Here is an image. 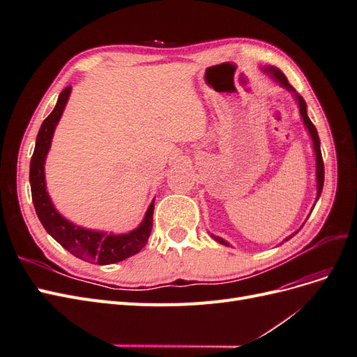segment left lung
<instances>
[{
    "instance_id": "left-lung-1",
    "label": "left lung",
    "mask_w": 357,
    "mask_h": 357,
    "mask_svg": "<svg viewBox=\"0 0 357 357\" xmlns=\"http://www.w3.org/2000/svg\"><path fill=\"white\" fill-rule=\"evenodd\" d=\"M262 71L265 73V74H268L269 77H271L277 84H280L282 86V88H284L286 91H289L291 95L295 96V100H296V102H298V107H299V114H301V117H302V122H304V125H305V129L308 131V134H310V137H311V142H312V150H314V155H316V189H317V193H316V201H314V205H316V202L319 201V198H320V195H321V190H323V181H325V165H323V159H321V150H320V138H319V134H317V129H316V126L312 125V122L310 121V117H308V114H307V104H305V101H304V98H302V96L295 91V88L294 86H291L289 82H287V79H286V75L280 71L277 67H265V68H262ZM314 205H312V208H314ZM312 208H311V211H312ZM311 211H310V214H311ZM305 223V222H304ZM304 226V225H302ZM301 226V228H302ZM299 228V229H301ZM298 229V231H299ZM298 231L296 232H294L291 235H289L287 238H284V241H287V240H290L291 236H294L295 234H298ZM213 238H214V241H218L219 244H223V245H231L228 241L226 240H223V238H220V236H218V235H214V234H210Z\"/></svg>"
}]
</instances>
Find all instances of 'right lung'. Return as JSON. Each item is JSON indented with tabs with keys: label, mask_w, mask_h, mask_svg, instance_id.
<instances>
[{
	"label": "right lung",
	"mask_w": 357,
	"mask_h": 357,
	"mask_svg": "<svg viewBox=\"0 0 357 357\" xmlns=\"http://www.w3.org/2000/svg\"><path fill=\"white\" fill-rule=\"evenodd\" d=\"M71 95V86L63 89L59 96L55 109L41 123L36 139V149L31 158L29 165V183L32 202L41 225L45 226L49 235H52L63 248L82 261L110 265L125 261V259L137 255L146 245L153 226V208L155 199L150 202L144 218L135 229L125 234H114L105 231L88 229L75 225L55 208L49 192L46 190V172L45 164L52 146L53 134L59 123L68 98Z\"/></svg>",
	"instance_id": "obj_1"
}]
</instances>
